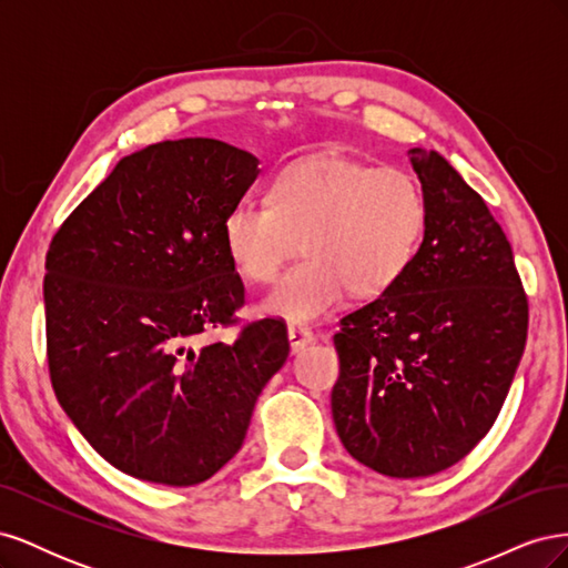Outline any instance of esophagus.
Masks as SVG:
<instances>
[{"label":"esophagus","mask_w":568,"mask_h":568,"mask_svg":"<svg viewBox=\"0 0 568 568\" xmlns=\"http://www.w3.org/2000/svg\"><path fill=\"white\" fill-rule=\"evenodd\" d=\"M311 341H313V332L307 329V326H303V324H288V343H291V351L301 353Z\"/></svg>","instance_id":"1"}]
</instances>
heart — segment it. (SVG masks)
<instances>
[{
    "label": "heart",
    "mask_w": 568,
    "mask_h": 568,
    "mask_svg": "<svg viewBox=\"0 0 568 568\" xmlns=\"http://www.w3.org/2000/svg\"><path fill=\"white\" fill-rule=\"evenodd\" d=\"M426 215L424 189L405 170L317 156L286 168L270 201L239 199L222 220V242L234 267L263 284L301 239L305 255L270 288L263 307L305 322L348 288L372 298L398 282L422 246Z\"/></svg>",
    "instance_id": "1"
}]
</instances>
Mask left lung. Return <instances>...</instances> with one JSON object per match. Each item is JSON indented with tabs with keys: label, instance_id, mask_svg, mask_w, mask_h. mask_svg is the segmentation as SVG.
I'll use <instances>...</instances> for the list:
<instances>
[{
	"label": "left lung",
	"instance_id": "obj_1",
	"mask_svg": "<svg viewBox=\"0 0 568 568\" xmlns=\"http://www.w3.org/2000/svg\"><path fill=\"white\" fill-rule=\"evenodd\" d=\"M426 196L415 261L379 298L341 320L336 434L393 478L467 457L500 415L528 334V298L486 201L438 151L409 149Z\"/></svg>",
	"mask_w": 568,
	"mask_h": 568
}]
</instances>
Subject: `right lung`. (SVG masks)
<instances>
[{
  "label": "right lung",
  "mask_w": 568,
  "mask_h": 568,
  "mask_svg": "<svg viewBox=\"0 0 568 568\" xmlns=\"http://www.w3.org/2000/svg\"><path fill=\"white\" fill-rule=\"evenodd\" d=\"M257 173L253 153L209 136L151 144L51 239V386L84 440L134 478L196 486L220 471L286 363V326L270 317L203 341L244 305L222 220Z\"/></svg>",
  "instance_id": "obj_1"
}]
</instances>
